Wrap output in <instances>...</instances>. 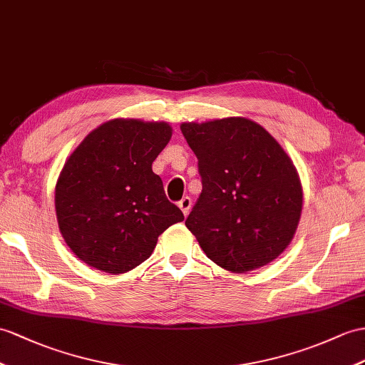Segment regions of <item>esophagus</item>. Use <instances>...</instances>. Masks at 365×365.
I'll use <instances>...</instances> for the list:
<instances>
[{
    "mask_svg": "<svg viewBox=\"0 0 365 365\" xmlns=\"http://www.w3.org/2000/svg\"><path fill=\"white\" fill-rule=\"evenodd\" d=\"M178 206H180V209L182 210L184 217H187L189 212H190V207H192V200L189 197H184L180 202H178Z\"/></svg>",
    "mask_w": 365,
    "mask_h": 365,
    "instance_id": "obj_1",
    "label": "esophagus"
}]
</instances>
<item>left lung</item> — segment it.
<instances>
[{"instance_id": "left-lung-1", "label": "left lung", "mask_w": 365, "mask_h": 365, "mask_svg": "<svg viewBox=\"0 0 365 365\" xmlns=\"http://www.w3.org/2000/svg\"><path fill=\"white\" fill-rule=\"evenodd\" d=\"M202 190L185 226L212 262L232 272L271 263L287 250L302 213V184L285 150L259 123L225 118L185 122Z\"/></svg>"}]
</instances>
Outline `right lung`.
Returning a JSON list of instances; mask_svg holds the SVG:
<instances>
[{
  "label": "right lung",
  "instance_id": "right-lung-1",
  "mask_svg": "<svg viewBox=\"0 0 365 365\" xmlns=\"http://www.w3.org/2000/svg\"><path fill=\"white\" fill-rule=\"evenodd\" d=\"M170 138L165 122L113 119L66 159L56 185L57 221L69 250L88 266L131 271L167 227L184 220L152 170Z\"/></svg>",
  "mask_w": 365,
  "mask_h": 365
}]
</instances>
